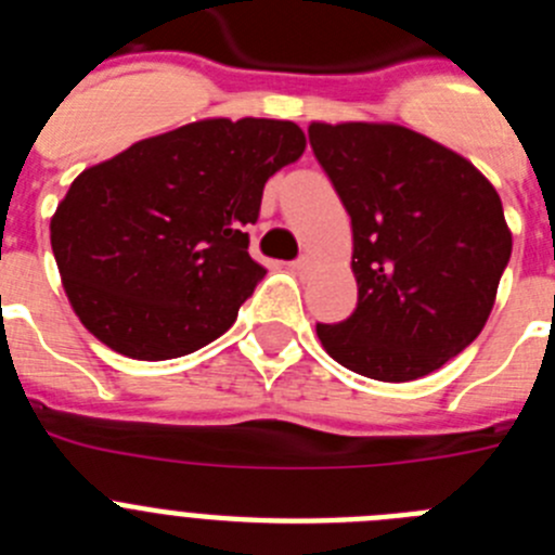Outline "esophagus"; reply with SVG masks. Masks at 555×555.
I'll return each mask as SVG.
<instances>
[{
  "label": "esophagus",
  "mask_w": 555,
  "mask_h": 555,
  "mask_svg": "<svg viewBox=\"0 0 555 555\" xmlns=\"http://www.w3.org/2000/svg\"><path fill=\"white\" fill-rule=\"evenodd\" d=\"M313 269V261L311 258H300V261H294L292 263V272H297V274H308Z\"/></svg>",
  "instance_id": "1"
}]
</instances>
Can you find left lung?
<instances>
[{"mask_svg": "<svg viewBox=\"0 0 555 555\" xmlns=\"http://www.w3.org/2000/svg\"><path fill=\"white\" fill-rule=\"evenodd\" d=\"M311 146L352 224L356 311L317 325L333 361L405 384L483 331L512 230L498 191L467 158L403 125L311 121Z\"/></svg>", "mask_w": 555, "mask_h": 555, "instance_id": "1", "label": "left lung"}]
</instances>
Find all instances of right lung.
<instances>
[{"label": "right lung", "mask_w": 555, "mask_h": 555, "mask_svg": "<svg viewBox=\"0 0 555 555\" xmlns=\"http://www.w3.org/2000/svg\"><path fill=\"white\" fill-rule=\"evenodd\" d=\"M306 152L283 119H203L88 166L49 222L66 297L102 345L166 361L222 336L267 269L247 224Z\"/></svg>", "instance_id": "obj_1"}]
</instances>
